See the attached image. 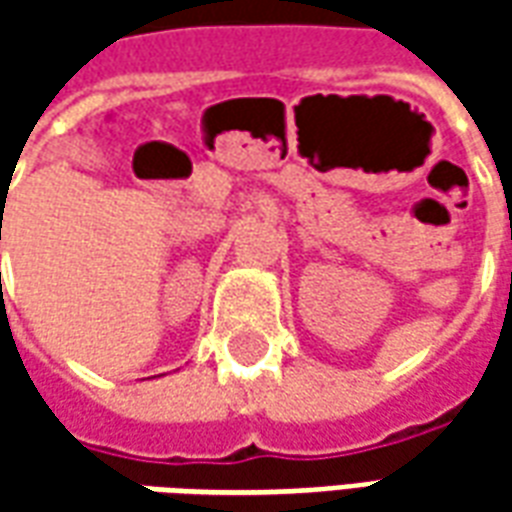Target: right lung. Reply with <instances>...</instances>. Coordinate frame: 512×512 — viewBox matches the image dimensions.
I'll return each instance as SVG.
<instances>
[{
  "label": "right lung",
  "instance_id": "obj_1",
  "mask_svg": "<svg viewBox=\"0 0 512 512\" xmlns=\"http://www.w3.org/2000/svg\"><path fill=\"white\" fill-rule=\"evenodd\" d=\"M0 241H2V230H0Z\"/></svg>",
  "mask_w": 512,
  "mask_h": 512
}]
</instances>
